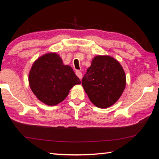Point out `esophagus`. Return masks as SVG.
Wrapping results in <instances>:
<instances>
[{
  "instance_id": "esophagus-1",
  "label": "esophagus",
  "mask_w": 159,
  "mask_h": 159,
  "mask_svg": "<svg viewBox=\"0 0 159 159\" xmlns=\"http://www.w3.org/2000/svg\"><path fill=\"white\" fill-rule=\"evenodd\" d=\"M76 76L79 78L80 79H82V73L80 71H77L76 72Z\"/></svg>"
}]
</instances>
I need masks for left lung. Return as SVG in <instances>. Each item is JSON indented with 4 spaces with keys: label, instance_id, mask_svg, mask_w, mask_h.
<instances>
[{
    "label": "left lung",
    "instance_id": "left-lung-1",
    "mask_svg": "<svg viewBox=\"0 0 159 159\" xmlns=\"http://www.w3.org/2000/svg\"><path fill=\"white\" fill-rule=\"evenodd\" d=\"M90 102L98 108L112 106L122 95L126 76L121 64L109 55H97L82 80Z\"/></svg>",
    "mask_w": 159,
    "mask_h": 159
}]
</instances>
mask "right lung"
I'll use <instances>...</instances> for the list:
<instances>
[{"label": "right lung", "mask_w": 159, "mask_h": 159, "mask_svg": "<svg viewBox=\"0 0 159 159\" xmlns=\"http://www.w3.org/2000/svg\"><path fill=\"white\" fill-rule=\"evenodd\" d=\"M29 84L39 100L55 106L65 99L74 85L80 84V80L71 66L64 64L60 55L48 52L32 64Z\"/></svg>", "instance_id": "add662e5"}]
</instances>
